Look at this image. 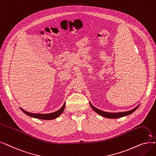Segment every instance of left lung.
Instances as JSON below:
<instances>
[{
	"label": "left lung",
	"instance_id": "1",
	"mask_svg": "<svg viewBox=\"0 0 156 156\" xmlns=\"http://www.w3.org/2000/svg\"><path fill=\"white\" fill-rule=\"evenodd\" d=\"M90 103V105L91 108H92V109L96 112L97 114H99V115L103 116V117H105V118H110V119H115V118H121V117H124V116H128V115H129V114H131L132 113H133L134 111H135L137 108L139 107V105H140V104H139L138 105H137L136 107L132 110H130L129 111H125V112H105V111H101L99 109L96 108L95 107H94V106L91 104L90 102H89Z\"/></svg>",
	"mask_w": 156,
	"mask_h": 156
}]
</instances>
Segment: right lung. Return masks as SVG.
Returning <instances> with one entry per match:
<instances>
[{
	"label": "right lung",
	"mask_w": 156,
	"mask_h": 156,
	"mask_svg": "<svg viewBox=\"0 0 156 156\" xmlns=\"http://www.w3.org/2000/svg\"><path fill=\"white\" fill-rule=\"evenodd\" d=\"M65 105L66 103L63 104L62 106V108L59 109L58 111H57L55 112H54L52 113H48V114H35V113H31L29 112L28 111H26L25 110H24L21 108H20V109L24 113L26 114L27 115L31 116L32 118H37L40 119H44V120H51V119H54L57 118V117H59L61 114L63 112L64 108H65Z\"/></svg>",
	"instance_id": "obj_1"
}]
</instances>
